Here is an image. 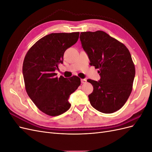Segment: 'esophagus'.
<instances>
[{"instance_id":"1","label":"esophagus","mask_w":152,"mask_h":152,"mask_svg":"<svg viewBox=\"0 0 152 152\" xmlns=\"http://www.w3.org/2000/svg\"><path fill=\"white\" fill-rule=\"evenodd\" d=\"M86 79H81V83L82 84H86Z\"/></svg>"}]
</instances>
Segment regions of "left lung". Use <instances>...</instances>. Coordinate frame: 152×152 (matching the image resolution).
<instances>
[{
  "instance_id": "obj_1",
  "label": "left lung",
  "mask_w": 152,
  "mask_h": 152,
  "mask_svg": "<svg viewBox=\"0 0 152 152\" xmlns=\"http://www.w3.org/2000/svg\"><path fill=\"white\" fill-rule=\"evenodd\" d=\"M80 39L89 65L99 69L101 77L98 82L87 80L94 88L89 95L90 103L100 112H115L126 103L132 90L135 66L129 50L103 31L81 32Z\"/></svg>"
}]
</instances>
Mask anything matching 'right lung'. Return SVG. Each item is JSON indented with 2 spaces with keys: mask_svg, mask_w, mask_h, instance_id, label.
I'll return each mask as SVG.
<instances>
[{
  "mask_svg": "<svg viewBox=\"0 0 152 152\" xmlns=\"http://www.w3.org/2000/svg\"><path fill=\"white\" fill-rule=\"evenodd\" d=\"M79 32L53 33L36 42L27 52L23 74L27 94L41 112L55 117L70 108V95L80 85V79L56 77L54 73L63 63L65 50L75 44Z\"/></svg>",
  "mask_w": 152,
  "mask_h": 152,
  "instance_id": "obj_1",
  "label": "right lung"
}]
</instances>
